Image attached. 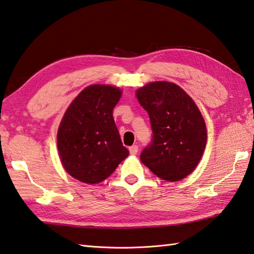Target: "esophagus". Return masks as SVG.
<instances>
[{
  "mask_svg": "<svg viewBox=\"0 0 254 254\" xmlns=\"http://www.w3.org/2000/svg\"><path fill=\"white\" fill-rule=\"evenodd\" d=\"M128 150H130V153L132 154V155H136L137 151H138V146L137 145H132L130 148H128Z\"/></svg>",
  "mask_w": 254,
  "mask_h": 254,
  "instance_id": "esophagus-1",
  "label": "esophagus"
}]
</instances>
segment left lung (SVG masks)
I'll return each mask as SVG.
<instances>
[{
    "instance_id": "obj_1",
    "label": "left lung",
    "mask_w": 254,
    "mask_h": 254,
    "mask_svg": "<svg viewBox=\"0 0 254 254\" xmlns=\"http://www.w3.org/2000/svg\"><path fill=\"white\" fill-rule=\"evenodd\" d=\"M147 111L152 140L141 162L164 181L177 182L195 170L205 151L206 124L196 103L173 82H151L136 91Z\"/></svg>"
}]
</instances>
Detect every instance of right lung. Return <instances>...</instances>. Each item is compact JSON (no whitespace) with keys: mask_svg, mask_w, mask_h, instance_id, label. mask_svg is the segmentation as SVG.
Segmentation results:
<instances>
[{"mask_svg":"<svg viewBox=\"0 0 254 254\" xmlns=\"http://www.w3.org/2000/svg\"><path fill=\"white\" fill-rule=\"evenodd\" d=\"M121 93L116 87L92 84L78 94L64 113L57 146L63 166L76 180L100 183L127 157L112 116Z\"/></svg>","mask_w":254,"mask_h":254,"instance_id":"1","label":"right lung"}]
</instances>
